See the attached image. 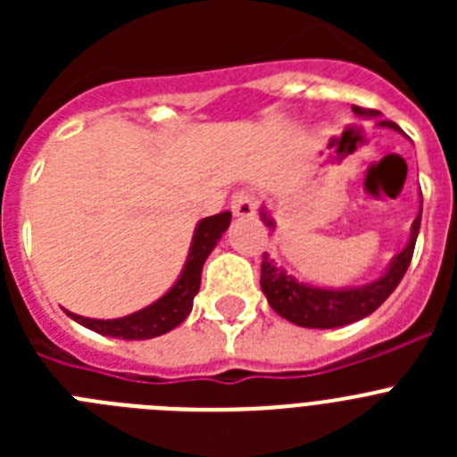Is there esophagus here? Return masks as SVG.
I'll list each match as a JSON object with an SVG mask.
<instances>
[{
	"mask_svg": "<svg viewBox=\"0 0 457 457\" xmlns=\"http://www.w3.org/2000/svg\"><path fill=\"white\" fill-rule=\"evenodd\" d=\"M256 196H253L252 192H236L231 196V210H233V215L236 217H252L253 212H256Z\"/></svg>",
	"mask_w": 457,
	"mask_h": 457,
	"instance_id": "esophagus-1",
	"label": "esophagus"
}]
</instances>
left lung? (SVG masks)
<instances>
[{
    "instance_id": "1",
    "label": "left lung",
    "mask_w": 457,
    "mask_h": 457,
    "mask_svg": "<svg viewBox=\"0 0 457 457\" xmlns=\"http://www.w3.org/2000/svg\"><path fill=\"white\" fill-rule=\"evenodd\" d=\"M353 112L359 116H379V112H375V109H364L357 107V104L353 107ZM378 125L403 132L394 120H379ZM261 215H263L265 224L274 226V221L268 220L265 212H261ZM419 226H421V212H419V217L411 224L407 247L391 261L389 270L369 286L332 290L300 284L297 278H293L284 270L277 268L272 258L268 256V252H265L263 263H261V288H263L270 306L277 311L278 316L295 322V325L309 327V329H334V327L357 322L361 318L370 316L394 293L395 286L401 284V278L405 277L407 268H410L411 253H414Z\"/></svg>"
}]
</instances>
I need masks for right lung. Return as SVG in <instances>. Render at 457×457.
<instances>
[{
	"mask_svg": "<svg viewBox=\"0 0 457 457\" xmlns=\"http://www.w3.org/2000/svg\"><path fill=\"white\" fill-rule=\"evenodd\" d=\"M228 224H231V212H220V215L205 217L199 221L196 231H194L183 274L167 295H162L146 309L125 318H116V320H96V318H84L78 313H71V311H66V313L72 320L88 327L93 332L103 334V337L123 338V341H144V338H155L171 332L173 327H179L189 316L194 295L201 288V270H204L205 258L215 249Z\"/></svg>",
	"mask_w": 457,
	"mask_h": 457,
	"instance_id": "right-lung-1",
	"label": "right lung"
}]
</instances>
